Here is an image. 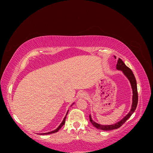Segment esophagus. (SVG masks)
<instances>
[{
    "instance_id": "1",
    "label": "esophagus",
    "mask_w": 153,
    "mask_h": 153,
    "mask_svg": "<svg viewBox=\"0 0 153 153\" xmlns=\"http://www.w3.org/2000/svg\"><path fill=\"white\" fill-rule=\"evenodd\" d=\"M80 98H86L87 97L86 93H85V92H83V93L80 94Z\"/></svg>"
}]
</instances>
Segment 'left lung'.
<instances>
[{
  "mask_svg": "<svg viewBox=\"0 0 153 153\" xmlns=\"http://www.w3.org/2000/svg\"><path fill=\"white\" fill-rule=\"evenodd\" d=\"M116 68L118 70H121L123 72V73L125 75L128 80L130 82V84L131 85V88L133 90V103L131 110L129 111V112L125 116L121 121L119 122L115 123L114 124L112 125H101L100 124H98L95 123L93 120L92 119L91 115H89V119L90 121L92 123L93 126L98 129H101V130L104 131H108V130H112V129H117L121 127L122 125L126 122L127 120L131 117V115L133 114V113L135 112L136 110V108L138 104V92H137V81L135 79V77L134 76V74L133 73L132 71L129 69L128 66H126V64L124 63V62L122 61L121 59H119L118 62L116 66Z\"/></svg>",
  "mask_w": 153,
  "mask_h": 153,
  "instance_id": "1",
  "label": "left lung"
}]
</instances>
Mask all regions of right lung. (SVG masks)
Instances as JSON below:
<instances>
[{"mask_svg":"<svg viewBox=\"0 0 153 153\" xmlns=\"http://www.w3.org/2000/svg\"><path fill=\"white\" fill-rule=\"evenodd\" d=\"M68 113V112H67V114H66V115L65 117H64V119H63V121H62V123L59 125V127H58V128H57L56 129H55V130H53V131H50V132H48V133H41V135H48V134H51V133H56V132H57V131L59 130V129L62 128V126H63V125H64V124H65V122H66L65 119H66V115H67Z\"/></svg>","mask_w":153,"mask_h":153,"instance_id":"right-lung-1","label":"right lung"}]
</instances>
